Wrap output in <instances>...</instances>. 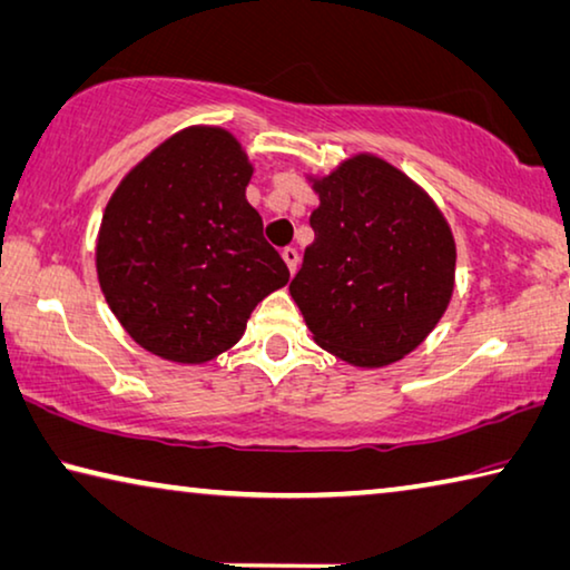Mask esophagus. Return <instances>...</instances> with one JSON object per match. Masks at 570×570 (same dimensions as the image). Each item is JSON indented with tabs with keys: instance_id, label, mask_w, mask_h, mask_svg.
<instances>
[{
	"instance_id": "1",
	"label": "esophagus",
	"mask_w": 570,
	"mask_h": 570,
	"mask_svg": "<svg viewBox=\"0 0 570 570\" xmlns=\"http://www.w3.org/2000/svg\"><path fill=\"white\" fill-rule=\"evenodd\" d=\"M284 261H286V266H288V271H294L299 268V250H296L294 246H288V248H284Z\"/></svg>"
}]
</instances>
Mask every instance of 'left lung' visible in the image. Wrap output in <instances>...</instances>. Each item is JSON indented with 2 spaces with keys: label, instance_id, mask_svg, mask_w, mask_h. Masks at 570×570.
I'll return each instance as SVG.
<instances>
[{
  "label": "left lung",
  "instance_id": "1",
  "mask_svg": "<svg viewBox=\"0 0 570 570\" xmlns=\"http://www.w3.org/2000/svg\"><path fill=\"white\" fill-rule=\"evenodd\" d=\"M314 187V243L288 292L332 355L360 367L401 360L436 327L454 292L444 215L375 157L350 159Z\"/></svg>",
  "mask_w": 570,
  "mask_h": 570
}]
</instances>
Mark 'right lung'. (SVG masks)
I'll return each instance as SVG.
<instances>
[{
  "mask_svg": "<svg viewBox=\"0 0 570 570\" xmlns=\"http://www.w3.org/2000/svg\"><path fill=\"white\" fill-rule=\"evenodd\" d=\"M250 165L223 129L179 131L134 167L104 213L98 282L141 347L207 363L288 282L246 200Z\"/></svg>",
  "mask_w": 570,
  "mask_h": 570,
  "instance_id": "add662e5",
  "label": "right lung"
}]
</instances>
